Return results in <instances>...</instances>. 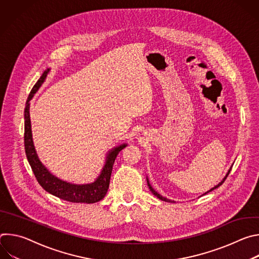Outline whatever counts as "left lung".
Wrapping results in <instances>:
<instances>
[{"label":"left lung","mask_w":259,"mask_h":259,"mask_svg":"<svg viewBox=\"0 0 259 259\" xmlns=\"http://www.w3.org/2000/svg\"><path fill=\"white\" fill-rule=\"evenodd\" d=\"M231 170H232V167H231V169H230V170H229V172H228V173H227V175H226V177H225V178H224V179H223V180H221V182H219V183H218V184H217V186H215V187H214V188H212V189H211V190H209V191H208V192H206V193H205V194H204V195H206V194H208V193H210V192H212V191H213V190H215V189H217V188H218V187H220V186H221V184H223V183H224V182H225V180H226V179H227V177H228V176H229V174H230V172H231ZM147 186H149V189H150V190H151V192H152V193H153V194H154V195H155V196H156V197H157V198H159V199H160V200H162V201H165V202H170V203H173V201H171V200H168V199H167V198H164V197H162V196H161V195H160V194H158V193H157V192H156V191H155V190H154V189H153V188H152V186H151V184H150V182H149V179H147Z\"/></svg>","instance_id":"obj_1"}]
</instances>
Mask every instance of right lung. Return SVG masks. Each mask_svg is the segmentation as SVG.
I'll return each mask as SVG.
<instances>
[{
	"label": "right lung",
	"mask_w": 259,
	"mask_h": 259,
	"mask_svg": "<svg viewBox=\"0 0 259 259\" xmlns=\"http://www.w3.org/2000/svg\"><path fill=\"white\" fill-rule=\"evenodd\" d=\"M50 71V68H47L41 78L32 87L28 98L25 103L24 108V149L27 161L32 169V172L40 183V186L49 194L71 202V203H96L104 198L107 193L109 187V179L112 175L113 166L118 154L127 146L126 143H123L119 146L114 147L110 150L106 156L105 164L95 179V181L87 184H73L70 182H66L64 180L59 179L54 176L52 173L48 171V169L41 163L36 152L34 150V145L32 142L31 135V126H30V118H29V101L33 97L34 93L39 90L41 85L44 83L47 75Z\"/></svg>",
	"instance_id": "obj_1"
}]
</instances>
